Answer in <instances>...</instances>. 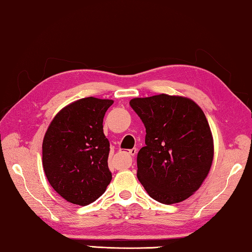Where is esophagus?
<instances>
[{"mask_svg": "<svg viewBox=\"0 0 252 252\" xmlns=\"http://www.w3.org/2000/svg\"><path fill=\"white\" fill-rule=\"evenodd\" d=\"M127 154H128L129 156H135L136 154H137V149L136 148H133V149H129L128 152H127Z\"/></svg>", "mask_w": 252, "mask_h": 252, "instance_id": "1", "label": "esophagus"}]
</instances>
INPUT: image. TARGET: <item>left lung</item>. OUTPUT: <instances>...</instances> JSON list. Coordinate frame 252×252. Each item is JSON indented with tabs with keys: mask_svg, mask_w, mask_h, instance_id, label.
<instances>
[{
	"mask_svg": "<svg viewBox=\"0 0 252 252\" xmlns=\"http://www.w3.org/2000/svg\"><path fill=\"white\" fill-rule=\"evenodd\" d=\"M146 128L137 177L153 199L171 205L199 189L214 159L209 124L195 101L166 94L129 101Z\"/></svg>",
	"mask_w": 252,
	"mask_h": 252,
	"instance_id": "obj_1",
	"label": "left lung"
}]
</instances>
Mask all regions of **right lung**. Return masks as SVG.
<instances>
[{
    "label": "right lung",
    "mask_w": 252,
    "mask_h": 252,
    "mask_svg": "<svg viewBox=\"0 0 252 252\" xmlns=\"http://www.w3.org/2000/svg\"><path fill=\"white\" fill-rule=\"evenodd\" d=\"M112 99L86 97L57 113L43 139V168L54 190L68 202L86 206L112 180L109 142L103 119Z\"/></svg>",
    "instance_id": "1"
}]
</instances>
